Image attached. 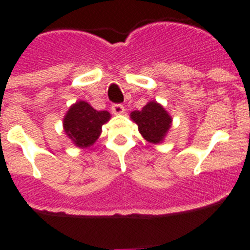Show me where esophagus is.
I'll use <instances>...</instances> for the list:
<instances>
[{"label": "esophagus", "instance_id": "1", "mask_svg": "<svg viewBox=\"0 0 250 250\" xmlns=\"http://www.w3.org/2000/svg\"><path fill=\"white\" fill-rule=\"evenodd\" d=\"M111 111L112 114L115 115H120L125 112V107H124V105H121V104H112Z\"/></svg>", "mask_w": 250, "mask_h": 250}]
</instances>
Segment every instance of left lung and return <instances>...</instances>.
Segmentation results:
<instances>
[{"mask_svg":"<svg viewBox=\"0 0 250 250\" xmlns=\"http://www.w3.org/2000/svg\"><path fill=\"white\" fill-rule=\"evenodd\" d=\"M130 118L138 124L143 138L151 144H159L164 140L173 121L171 116L156 101L147 103L140 111H132Z\"/></svg>","mask_w":250,"mask_h":250,"instance_id":"8db88e82","label":"left lung"}]
</instances>
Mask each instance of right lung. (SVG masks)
Here are the masks:
<instances>
[{
    "instance_id": "add662e5",
    "label": "right lung",
    "mask_w": 250,
    "mask_h": 250,
    "mask_svg": "<svg viewBox=\"0 0 250 250\" xmlns=\"http://www.w3.org/2000/svg\"><path fill=\"white\" fill-rule=\"evenodd\" d=\"M107 111H98L86 101H77L63 118V130L76 146L89 147L99 139L101 127L110 120Z\"/></svg>"
}]
</instances>
